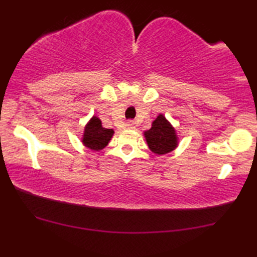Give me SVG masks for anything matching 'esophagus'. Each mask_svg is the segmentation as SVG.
<instances>
[{"label": "esophagus", "mask_w": 257, "mask_h": 257, "mask_svg": "<svg viewBox=\"0 0 257 257\" xmlns=\"http://www.w3.org/2000/svg\"><path fill=\"white\" fill-rule=\"evenodd\" d=\"M125 125H127L128 129H134L135 128V121H133V120H132V121H128L127 123H125Z\"/></svg>", "instance_id": "esophagus-1"}]
</instances>
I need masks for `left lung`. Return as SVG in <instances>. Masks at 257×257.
I'll return each mask as SVG.
<instances>
[{
    "instance_id": "8db88e82",
    "label": "left lung",
    "mask_w": 257,
    "mask_h": 257,
    "mask_svg": "<svg viewBox=\"0 0 257 257\" xmlns=\"http://www.w3.org/2000/svg\"><path fill=\"white\" fill-rule=\"evenodd\" d=\"M144 136L149 149L158 156L169 154L179 145L177 130L162 113L158 114L151 128L144 132Z\"/></svg>"
}]
</instances>
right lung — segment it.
Listing matches in <instances>:
<instances>
[{
  "label": "right lung",
  "instance_id": "1",
  "mask_svg": "<svg viewBox=\"0 0 257 257\" xmlns=\"http://www.w3.org/2000/svg\"><path fill=\"white\" fill-rule=\"evenodd\" d=\"M113 134V129L103 128L101 120L96 116H92L89 121L85 124L80 140L86 148L94 151H100L109 144Z\"/></svg>",
  "mask_w": 257,
  "mask_h": 257
}]
</instances>
